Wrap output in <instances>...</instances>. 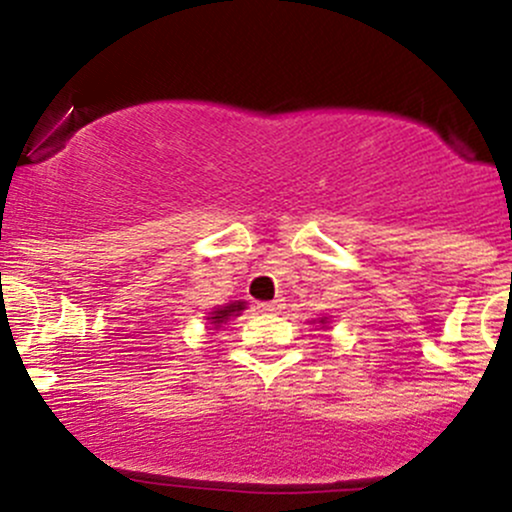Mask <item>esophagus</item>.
Masks as SVG:
<instances>
[{
  "label": "esophagus",
  "instance_id": "1",
  "mask_svg": "<svg viewBox=\"0 0 512 512\" xmlns=\"http://www.w3.org/2000/svg\"><path fill=\"white\" fill-rule=\"evenodd\" d=\"M284 298H274V301H267V303H257V310L260 313H279L281 308H284Z\"/></svg>",
  "mask_w": 512,
  "mask_h": 512
}]
</instances>
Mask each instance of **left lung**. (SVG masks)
<instances>
[{
    "label": "left lung",
    "instance_id": "left-lung-1",
    "mask_svg": "<svg viewBox=\"0 0 512 512\" xmlns=\"http://www.w3.org/2000/svg\"><path fill=\"white\" fill-rule=\"evenodd\" d=\"M320 322H322V325H325V320H320Z\"/></svg>",
    "mask_w": 512,
    "mask_h": 512
}]
</instances>
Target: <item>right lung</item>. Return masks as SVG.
<instances>
[{
  "label": "right lung",
  "mask_w": 512,
  "mask_h": 512,
  "mask_svg": "<svg viewBox=\"0 0 512 512\" xmlns=\"http://www.w3.org/2000/svg\"><path fill=\"white\" fill-rule=\"evenodd\" d=\"M240 310H245V303H243V301L228 303V305H223V308H216V310H211V315H209L211 325L221 327L223 322H226V320H231L233 315H240Z\"/></svg>",
  "instance_id": "obj_1"
}]
</instances>
